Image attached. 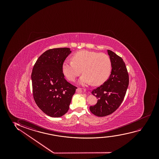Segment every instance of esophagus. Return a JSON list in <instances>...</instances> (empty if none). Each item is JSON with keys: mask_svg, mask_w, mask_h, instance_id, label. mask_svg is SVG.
<instances>
[{"mask_svg": "<svg viewBox=\"0 0 159 159\" xmlns=\"http://www.w3.org/2000/svg\"><path fill=\"white\" fill-rule=\"evenodd\" d=\"M76 93H81L82 92V89H81L80 88H78L76 89Z\"/></svg>", "mask_w": 159, "mask_h": 159, "instance_id": "esophagus-1", "label": "esophagus"}]
</instances>
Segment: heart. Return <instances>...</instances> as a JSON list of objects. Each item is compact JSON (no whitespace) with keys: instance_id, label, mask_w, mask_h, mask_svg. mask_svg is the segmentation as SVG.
<instances>
[{"instance_id":"1","label":"heart","mask_w":159,"mask_h":159,"mask_svg":"<svg viewBox=\"0 0 159 159\" xmlns=\"http://www.w3.org/2000/svg\"><path fill=\"white\" fill-rule=\"evenodd\" d=\"M72 61L63 62L62 70L68 80L73 81L80 74L79 83L85 85L93 83L99 85L108 79L111 71V62L107 55L104 53L81 50L75 53Z\"/></svg>"}]
</instances>
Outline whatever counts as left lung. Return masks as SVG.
Masks as SVG:
<instances>
[{"instance_id":"8db88e82","label":"left lung","mask_w":159,"mask_h":159,"mask_svg":"<svg viewBox=\"0 0 159 159\" xmlns=\"http://www.w3.org/2000/svg\"><path fill=\"white\" fill-rule=\"evenodd\" d=\"M107 52L111 62V74L102 85L92 92L98 100L89 107L92 113L98 117L109 115L119 107L129 85L128 73L123 59L111 50Z\"/></svg>"}]
</instances>
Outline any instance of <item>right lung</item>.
<instances>
[{"mask_svg": "<svg viewBox=\"0 0 159 159\" xmlns=\"http://www.w3.org/2000/svg\"><path fill=\"white\" fill-rule=\"evenodd\" d=\"M71 52L68 48L49 49L39 57L33 67L31 78L35 102L52 117L67 113L77 89L67 81L62 70L63 62Z\"/></svg>", "mask_w": 159, "mask_h": 159, "instance_id": "obj_1", "label": "right lung"}]
</instances>
